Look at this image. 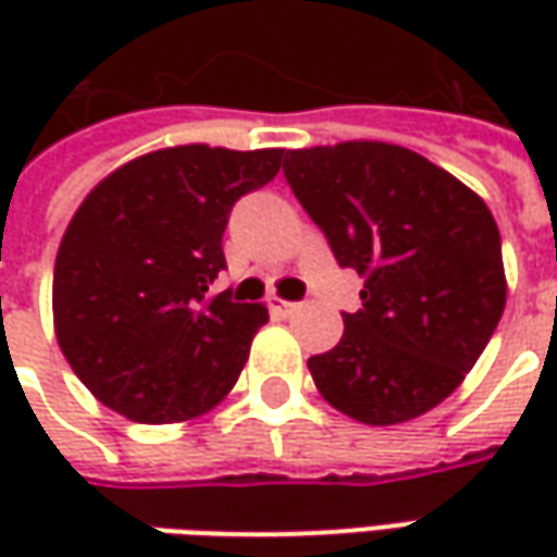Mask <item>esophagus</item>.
Here are the masks:
<instances>
[{
    "instance_id": "esophagus-1",
    "label": "esophagus",
    "mask_w": 557,
    "mask_h": 557,
    "mask_svg": "<svg viewBox=\"0 0 557 557\" xmlns=\"http://www.w3.org/2000/svg\"><path fill=\"white\" fill-rule=\"evenodd\" d=\"M294 310H297V304L282 300V297H269V312H272V315H290Z\"/></svg>"
}]
</instances>
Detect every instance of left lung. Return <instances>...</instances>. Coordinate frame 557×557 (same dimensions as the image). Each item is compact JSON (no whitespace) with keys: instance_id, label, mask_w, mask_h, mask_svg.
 <instances>
[{"instance_id":"1","label":"left lung","mask_w":557,"mask_h":557,"mask_svg":"<svg viewBox=\"0 0 557 557\" xmlns=\"http://www.w3.org/2000/svg\"><path fill=\"white\" fill-rule=\"evenodd\" d=\"M285 180L334 260L366 278L341 344L307 362L319 394L377 428L431 412L503 319V238L490 207L387 141L288 151Z\"/></svg>"}]
</instances>
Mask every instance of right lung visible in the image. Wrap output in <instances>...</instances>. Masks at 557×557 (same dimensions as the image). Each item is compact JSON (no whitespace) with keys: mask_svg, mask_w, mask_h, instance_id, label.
Segmentation results:
<instances>
[{"mask_svg":"<svg viewBox=\"0 0 557 557\" xmlns=\"http://www.w3.org/2000/svg\"><path fill=\"white\" fill-rule=\"evenodd\" d=\"M282 158V148H163L123 163L79 203L54 257V334L108 409L170 424L235 387L269 312L213 294V278L232 207Z\"/></svg>","mask_w":557,"mask_h":557,"instance_id":"1","label":"right lung"}]
</instances>
